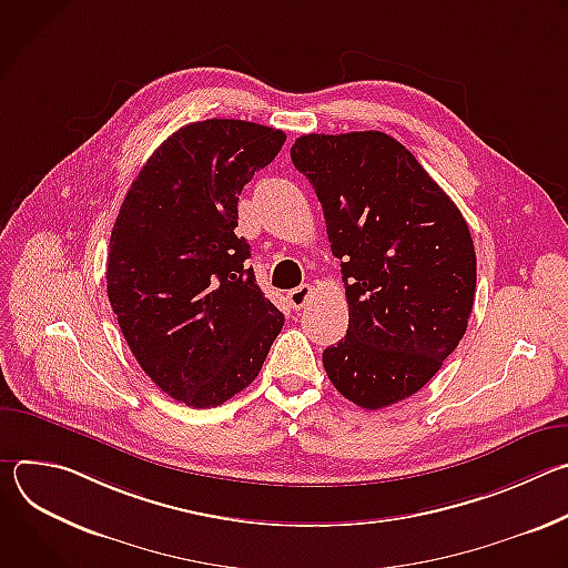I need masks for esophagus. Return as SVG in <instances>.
I'll list each match as a JSON object with an SVG mask.
<instances>
[{
	"instance_id": "34e87169",
	"label": "esophagus",
	"mask_w": 568,
	"mask_h": 568,
	"mask_svg": "<svg viewBox=\"0 0 568 568\" xmlns=\"http://www.w3.org/2000/svg\"><path fill=\"white\" fill-rule=\"evenodd\" d=\"M310 296H312V285H298V287H294V290H290L287 292V303H290V307H294V310H301L307 301H310Z\"/></svg>"
}]
</instances>
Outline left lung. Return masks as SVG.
<instances>
[{"label":"left lung","mask_w":568,"mask_h":568,"mask_svg":"<svg viewBox=\"0 0 568 568\" xmlns=\"http://www.w3.org/2000/svg\"><path fill=\"white\" fill-rule=\"evenodd\" d=\"M290 154L321 202L346 285L348 331L323 351V366L357 407H390L418 393L467 331L476 290L467 222L384 132L303 134Z\"/></svg>","instance_id":"obj_1"}]
</instances>
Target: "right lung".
<instances>
[{
	"instance_id": "right-lung-1",
	"label": "right lung",
	"mask_w": 568,
	"mask_h": 568,
	"mask_svg": "<svg viewBox=\"0 0 568 568\" xmlns=\"http://www.w3.org/2000/svg\"><path fill=\"white\" fill-rule=\"evenodd\" d=\"M283 143V130L250 121L184 125L152 152L116 215L110 305L139 366L186 407L247 388L283 328L235 235L242 186Z\"/></svg>"
}]
</instances>
